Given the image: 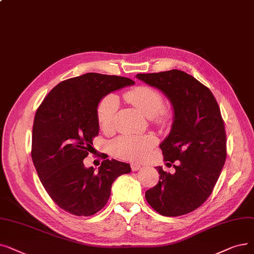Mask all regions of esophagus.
Here are the masks:
<instances>
[{"mask_svg":"<svg viewBox=\"0 0 254 254\" xmlns=\"http://www.w3.org/2000/svg\"><path fill=\"white\" fill-rule=\"evenodd\" d=\"M130 168L133 171H138L141 168V165L138 163H131L130 164Z\"/></svg>","mask_w":254,"mask_h":254,"instance_id":"34e87169","label":"esophagus"}]
</instances>
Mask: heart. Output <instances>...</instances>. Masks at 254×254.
<instances>
[{"mask_svg":"<svg viewBox=\"0 0 254 254\" xmlns=\"http://www.w3.org/2000/svg\"><path fill=\"white\" fill-rule=\"evenodd\" d=\"M125 100L134 106L139 112L162 127L169 125L172 118L170 110L163 106V95L150 86H138L125 93ZM119 107L116 95L104 96L96 108V117L100 127L106 133H112L115 128V116ZM158 143L153 135L128 136L115 139L110 148L114 157L127 161H139L145 158L150 149Z\"/></svg>","mask_w":254,"mask_h":254,"instance_id":"1","label":"heart"}]
</instances>
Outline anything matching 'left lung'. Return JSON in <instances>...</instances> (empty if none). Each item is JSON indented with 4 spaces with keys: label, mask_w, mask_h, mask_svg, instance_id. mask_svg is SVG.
<instances>
[{
    "label": "left lung",
    "mask_w": 254,
    "mask_h": 254,
    "mask_svg": "<svg viewBox=\"0 0 254 254\" xmlns=\"http://www.w3.org/2000/svg\"><path fill=\"white\" fill-rule=\"evenodd\" d=\"M137 78L166 95L174 110L170 134L160 145L173 174L157 167L159 183L145 192L150 206L167 217L199 207L212 194L226 160L224 121L206 86L179 69L138 73Z\"/></svg>",
    "instance_id": "obj_1"
}]
</instances>
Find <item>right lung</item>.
<instances>
[{"label": "right lung", "mask_w": 254, "mask_h": 254, "mask_svg": "<svg viewBox=\"0 0 254 254\" xmlns=\"http://www.w3.org/2000/svg\"><path fill=\"white\" fill-rule=\"evenodd\" d=\"M135 82L125 76L88 72L54 87L38 107L31 156L53 201L75 216H92L106 205L113 182L130 172L129 164L104 160L98 171L86 168L98 135L96 108L111 91Z\"/></svg>", "instance_id": "right-lung-1"}]
</instances>
